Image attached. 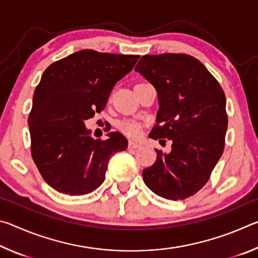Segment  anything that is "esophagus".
Masks as SVG:
<instances>
[{
	"mask_svg": "<svg viewBox=\"0 0 258 258\" xmlns=\"http://www.w3.org/2000/svg\"><path fill=\"white\" fill-rule=\"evenodd\" d=\"M141 147V145L135 141H130L128 142V149H138V148Z\"/></svg>",
	"mask_w": 258,
	"mask_h": 258,
	"instance_id": "esophagus-1",
	"label": "esophagus"
}]
</instances>
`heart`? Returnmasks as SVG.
Instances as JSON below:
<instances>
[{"label": "heart", "instance_id": "1", "mask_svg": "<svg viewBox=\"0 0 258 258\" xmlns=\"http://www.w3.org/2000/svg\"><path fill=\"white\" fill-rule=\"evenodd\" d=\"M119 128L121 132L127 135V137L137 138L139 137L140 131H141V126H140V124L137 123V121L131 120V119H125L123 121H120Z\"/></svg>", "mask_w": 258, "mask_h": 258}]
</instances>
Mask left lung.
I'll use <instances>...</instances> for the list:
<instances>
[{
	"mask_svg": "<svg viewBox=\"0 0 258 258\" xmlns=\"http://www.w3.org/2000/svg\"><path fill=\"white\" fill-rule=\"evenodd\" d=\"M155 86L159 110L149 137L172 141L156 149L157 160L142 172L149 189L182 200L208 182L225 145L228 113L224 91L207 68L184 53L143 55L134 69Z\"/></svg>",
	"mask_w": 258,
	"mask_h": 258,
	"instance_id": "1",
	"label": "left lung"
}]
</instances>
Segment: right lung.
<instances>
[{
  "label": "right lung",
  "instance_id": "obj_1",
  "mask_svg": "<svg viewBox=\"0 0 258 258\" xmlns=\"http://www.w3.org/2000/svg\"><path fill=\"white\" fill-rule=\"evenodd\" d=\"M139 58L81 50L43 73L28 117L30 152L44 181L60 194L83 196L98 189L110 156L127 148L119 132L94 140L84 121L103 110L112 87Z\"/></svg>",
  "mask_w": 258,
  "mask_h": 258
}]
</instances>
